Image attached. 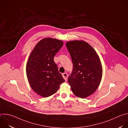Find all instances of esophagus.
<instances>
[{"instance_id": "34e87169", "label": "esophagus", "mask_w": 128, "mask_h": 128, "mask_svg": "<svg viewBox=\"0 0 128 128\" xmlns=\"http://www.w3.org/2000/svg\"><path fill=\"white\" fill-rule=\"evenodd\" d=\"M62 76H63V78H64L66 82L67 80V78H68V74H67V73H64V74H62Z\"/></svg>"}]
</instances>
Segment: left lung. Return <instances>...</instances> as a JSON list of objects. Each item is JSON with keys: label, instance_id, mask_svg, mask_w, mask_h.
<instances>
[{"label": "left lung", "instance_id": "left-lung-1", "mask_svg": "<svg viewBox=\"0 0 128 128\" xmlns=\"http://www.w3.org/2000/svg\"><path fill=\"white\" fill-rule=\"evenodd\" d=\"M66 46L73 63V69L68 78L74 94L85 98L94 93L102 76L100 60L94 48L84 41L68 42Z\"/></svg>", "mask_w": 128, "mask_h": 128}]
</instances>
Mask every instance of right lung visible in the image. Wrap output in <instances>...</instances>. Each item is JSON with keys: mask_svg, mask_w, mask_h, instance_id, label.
Masks as SVG:
<instances>
[{"mask_svg": "<svg viewBox=\"0 0 128 128\" xmlns=\"http://www.w3.org/2000/svg\"><path fill=\"white\" fill-rule=\"evenodd\" d=\"M63 45L62 40L44 38L35 46L28 58L26 74L29 83L34 92L43 97L56 93L65 82L54 61Z\"/></svg>", "mask_w": 128, "mask_h": 128, "instance_id": "add662e5", "label": "right lung"}]
</instances>
